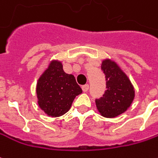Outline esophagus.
<instances>
[{"instance_id": "obj_1", "label": "esophagus", "mask_w": 158, "mask_h": 158, "mask_svg": "<svg viewBox=\"0 0 158 158\" xmlns=\"http://www.w3.org/2000/svg\"><path fill=\"white\" fill-rule=\"evenodd\" d=\"M88 89H89V85H83L82 86V90L83 91H87L88 90Z\"/></svg>"}]
</instances>
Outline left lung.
<instances>
[{"mask_svg": "<svg viewBox=\"0 0 158 158\" xmlns=\"http://www.w3.org/2000/svg\"><path fill=\"white\" fill-rule=\"evenodd\" d=\"M102 70L107 80V90L102 98L96 100V105L102 116L114 118L131 106L135 90L127 75L115 61L110 59L102 60Z\"/></svg>", "mask_w": 158, "mask_h": 158, "instance_id": "left-lung-1", "label": "left lung"}]
</instances>
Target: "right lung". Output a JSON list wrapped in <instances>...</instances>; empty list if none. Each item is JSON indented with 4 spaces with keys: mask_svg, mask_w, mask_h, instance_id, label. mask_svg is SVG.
I'll return each instance as SVG.
<instances>
[{
    "mask_svg": "<svg viewBox=\"0 0 158 158\" xmlns=\"http://www.w3.org/2000/svg\"><path fill=\"white\" fill-rule=\"evenodd\" d=\"M37 104L47 115L59 117L71 108L82 89L73 74L66 73L59 60H52L41 74L36 87Z\"/></svg>",
    "mask_w": 158,
    "mask_h": 158,
    "instance_id": "obj_1",
    "label": "right lung"
}]
</instances>
